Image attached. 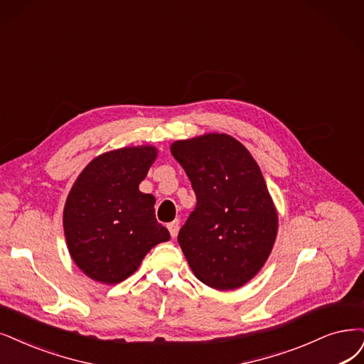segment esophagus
I'll return each instance as SVG.
<instances>
[{
    "mask_svg": "<svg viewBox=\"0 0 364 364\" xmlns=\"http://www.w3.org/2000/svg\"><path fill=\"white\" fill-rule=\"evenodd\" d=\"M168 230L171 232V237L175 238V237H177V234H178V230H180V222L178 220H173V222L168 223Z\"/></svg>",
    "mask_w": 364,
    "mask_h": 364,
    "instance_id": "esophagus-1",
    "label": "esophagus"
}]
</instances>
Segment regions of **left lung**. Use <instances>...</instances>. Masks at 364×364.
Returning <instances> with one entry per match:
<instances>
[{"label": "left lung", "instance_id": "1", "mask_svg": "<svg viewBox=\"0 0 364 364\" xmlns=\"http://www.w3.org/2000/svg\"><path fill=\"white\" fill-rule=\"evenodd\" d=\"M171 153L196 195L178 243L203 284L230 291L258 274L270 257L277 213L247 148L225 133L175 141Z\"/></svg>", "mask_w": 364, "mask_h": 364}]
</instances>
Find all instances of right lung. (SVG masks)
<instances>
[{
	"mask_svg": "<svg viewBox=\"0 0 364 364\" xmlns=\"http://www.w3.org/2000/svg\"><path fill=\"white\" fill-rule=\"evenodd\" d=\"M157 157L150 145L119 148L85 166L67 196L63 225L75 264L102 284H119L145 255L171 238L156 220V199L139 183Z\"/></svg>",
	"mask_w": 364,
	"mask_h": 364,
	"instance_id": "1",
	"label": "right lung"
}]
</instances>
